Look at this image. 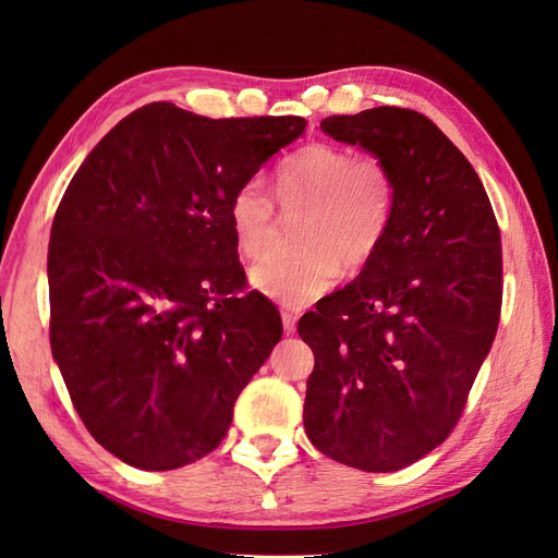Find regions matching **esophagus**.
<instances>
[{
    "label": "esophagus",
    "mask_w": 558,
    "mask_h": 558,
    "mask_svg": "<svg viewBox=\"0 0 558 558\" xmlns=\"http://www.w3.org/2000/svg\"><path fill=\"white\" fill-rule=\"evenodd\" d=\"M298 318H300V310H283V312H281V320H283V332H286V335L295 332V324H298Z\"/></svg>",
    "instance_id": "34e87169"
}]
</instances>
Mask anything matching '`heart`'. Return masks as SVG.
<instances>
[{"instance_id": "heart-1", "label": "heart", "mask_w": 558, "mask_h": 558, "mask_svg": "<svg viewBox=\"0 0 558 558\" xmlns=\"http://www.w3.org/2000/svg\"><path fill=\"white\" fill-rule=\"evenodd\" d=\"M275 191L286 209L307 207L298 242L302 248L269 253L251 267L253 289L286 307L310 305L342 269H361L379 251L396 209V183L373 156L349 148L310 144L283 158ZM232 238L248 258L272 244L275 202L258 179L244 181L228 205Z\"/></svg>"}]
</instances>
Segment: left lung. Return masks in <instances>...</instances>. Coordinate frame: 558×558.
<instances>
[{
	"instance_id": "8db88e82",
	"label": "left lung",
	"mask_w": 558,
	"mask_h": 558,
	"mask_svg": "<svg viewBox=\"0 0 558 558\" xmlns=\"http://www.w3.org/2000/svg\"><path fill=\"white\" fill-rule=\"evenodd\" d=\"M320 130L388 167L396 209L361 275L300 318L314 351L302 421L328 459L396 472L447 440L492 351L500 230L477 172L426 116L377 107Z\"/></svg>"
}]
</instances>
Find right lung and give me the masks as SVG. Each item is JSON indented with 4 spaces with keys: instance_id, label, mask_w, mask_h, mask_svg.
<instances>
[{
    "instance_id": "add662e5",
    "label": "right lung",
    "mask_w": 558,
    "mask_h": 558,
    "mask_svg": "<svg viewBox=\"0 0 558 558\" xmlns=\"http://www.w3.org/2000/svg\"><path fill=\"white\" fill-rule=\"evenodd\" d=\"M305 125L154 102L66 185L48 244L50 349L81 421L123 463L160 472L214 451L281 340L272 302L238 298L228 205Z\"/></svg>"
}]
</instances>
